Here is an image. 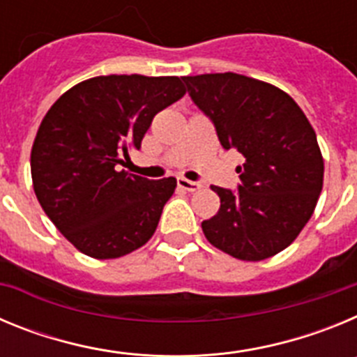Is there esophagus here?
Segmentation results:
<instances>
[{"instance_id":"obj_1","label":"esophagus","mask_w":357,"mask_h":357,"mask_svg":"<svg viewBox=\"0 0 357 357\" xmlns=\"http://www.w3.org/2000/svg\"><path fill=\"white\" fill-rule=\"evenodd\" d=\"M176 184H178V188L181 189H184V191H189V193H195V191H198V189L202 188L200 182L188 181V178H184V176H178V178H176Z\"/></svg>"}]
</instances>
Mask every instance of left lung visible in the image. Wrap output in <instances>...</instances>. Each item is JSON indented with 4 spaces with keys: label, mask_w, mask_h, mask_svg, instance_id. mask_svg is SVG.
<instances>
[{
    "label": "left lung",
    "mask_w": 357,
    "mask_h": 357,
    "mask_svg": "<svg viewBox=\"0 0 357 357\" xmlns=\"http://www.w3.org/2000/svg\"><path fill=\"white\" fill-rule=\"evenodd\" d=\"M189 96L214 123L225 150L245 164L238 191L213 185L220 211L202 222L207 241L241 261H263L289 247L313 216L324 157L302 109L279 87L236 73L184 77Z\"/></svg>",
    "instance_id": "8db88e82"
}]
</instances>
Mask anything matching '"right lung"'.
<instances>
[{"mask_svg": "<svg viewBox=\"0 0 357 357\" xmlns=\"http://www.w3.org/2000/svg\"><path fill=\"white\" fill-rule=\"evenodd\" d=\"M185 94L182 78L109 75L73 85L46 112L30 168L40 207L62 236L94 259L148 243L176 178L121 169L157 112Z\"/></svg>", "mask_w": 357, "mask_h": 357, "instance_id": "add662e5", "label": "right lung"}]
</instances>
